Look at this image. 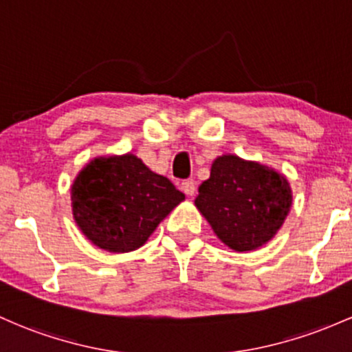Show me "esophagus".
I'll use <instances>...</instances> for the list:
<instances>
[{
    "label": "esophagus",
    "mask_w": 352,
    "mask_h": 352,
    "mask_svg": "<svg viewBox=\"0 0 352 352\" xmlns=\"http://www.w3.org/2000/svg\"><path fill=\"white\" fill-rule=\"evenodd\" d=\"M180 190H182L187 197H194L195 182H194V180H184V182L180 184Z\"/></svg>",
    "instance_id": "obj_1"
}]
</instances>
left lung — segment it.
Instances as JSON below:
<instances>
[{"instance_id": "obj_1", "label": "left lung", "mask_w": 352, "mask_h": 352, "mask_svg": "<svg viewBox=\"0 0 352 352\" xmlns=\"http://www.w3.org/2000/svg\"><path fill=\"white\" fill-rule=\"evenodd\" d=\"M195 206L220 241L237 252L269 242L287 217L292 190L283 173L237 155L217 157Z\"/></svg>"}]
</instances>
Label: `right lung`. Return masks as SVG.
<instances>
[{
  "label": "right lung",
  "instance_id": "obj_1",
  "mask_svg": "<svg viewBox=\"0 0 352 352\" xmlns=\"http://www.w3.org/2000/svg\"><path fill=\"white\" fill-rule=\"evenodd\" d=\"M184 199L167 177L132 153L95 158L72 185L76 226L96 247L115 254L144 245Z\"/></svg>",
  "mask_w": 352,
  "mask_h": 352
}]
</instances>
